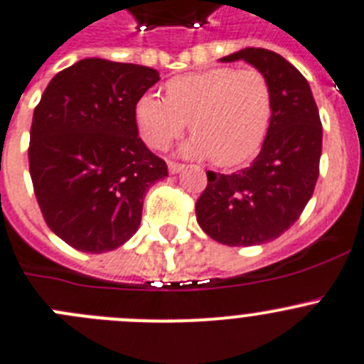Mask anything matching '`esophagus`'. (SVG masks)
I'll list each match as a JSON object with an SVG mask.
<instances>
[{
  "label": "esophagus",
  "mask_w": 364,
  "mask_h": 364,
  "mask_svg": "<svg viewBox=\"0 0 364 364\" xmlns=\"http://www.w3.org/2000/svg\"><path fill=\"white\" fill-rule=\"evenodd\" d=\"M183 170L181 163H174V161H168V172L170 174H179Z\"/></svg>",
  "instance_id": "1"
}]
</instances>
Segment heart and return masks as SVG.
<instances>
[{"mask_svg": "<svg viewBox=\"0 0 364 364\" xmlns=\"http://www.w3.org/2000/svg\"><path fill=\"white\" fill-rule=\"evenodd\" d=\"M166 100L143 94L136 123L143 141L165 150L190 127L194 137L183 146L192 158H212L223 168L239 166L259 152L270 129L274 96L257 68L212 67L172 77Z\"/></svg>", "mask_w": 364, "mask_h": 364, "instance_id": "heart-1", "label": "heart"}]
</instances>
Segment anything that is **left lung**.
<instances>
[{"instance_id": "obj_1", "label": "left lung", "mask_w": 364, "mask_h": 364, "mask_svg": "<svg viewBox=\"0 0 364 364\" xmlns=\"http://www.w3.org/2000/svg\"><path fill=\"white\" fill-rule=\"evenodd\" d=\"M239 60L270 81V129L250 166L234 174L206 172L208 185L196 203V218L218 243L252 247L279 237L312 198L323 127L309 81L283 55L248 47L221 58L223 63Z\"/></svg>"}]
</instances>
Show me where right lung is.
Returning <instances> with one entry per match:
<instances>
[{"instance_id":"right-lung-1","label":"right lung","mask_w":364,"mask_h":364,"mask_svg":"<svg viewBox=\"0 0 364 364\" xmlns=\"http://www.w3.org/2000/svg\"><path fill=\"white\" fill-rule=\"evenodd\" d=\"M159 72L87 58L58 72L34 109L28 166L45 223L72 248L103 254L141 223L166 163L137 137L136 103Z\"/></svg>"}]
</instances>
